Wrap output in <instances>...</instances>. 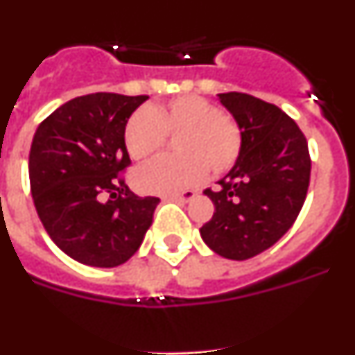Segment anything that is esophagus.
Here are the masks:
<instances>
[{"mask_svg":"<svg viewBox=\"0 0 355 355\" xmlns=\"http://www.w3.org/2000/svg\"><path fill=\"white\" fill-rule=\"evenodd\" d=\"M193 197H196V192H193V190H187V192H183V193H178V196H171V197H167L168 200H175V202H188V200H192Z\"/></svg>","mask_w":355,"mask_h":355,"instance_id":"esophagus-1","label":"esophagus"}]
</instances>
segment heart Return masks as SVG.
Instances as JSON below:
<instances>
[{
  "instance_id": "1",
  "label": "heart",
  "mask_w": 355,
  "mask_h": 355,
  "mask_svg": "<svg viewBox=\"0 0 355 355\" xmlns=\"http://www.w3.org/2000/svg\"><path fill=\"white\" fill-rule=\"evenodd\" d=\"M167 135L175 137L178 155L159 156L135 172V184L142 192L178 193L205 180L206 167L222 174L240 156V128L205 97H175L137 110L124 128V144L131 158L146 159L165 146Z\"/></svg>"
}]
</instances>
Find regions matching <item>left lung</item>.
<instances>
[{
  "label": "left lung",
  "instance_id": "8db88e82",
  "mask_svg": "<svg viewBox=\"0 0 355 355\" xmlns=\"http://www.w3.org/2000/svg\"><path fill=\"white\" fill-rule=\"evenodd\" d=\"M241 131L234 167L205 193L215 206L200 227L206 245L222 258H254L297 220L306 200L311 158L297 122L275 105L241 92L218 94Z\"/></svg>",
  "mask_w": 355,
  "mask_h": 355
}]
</instances>
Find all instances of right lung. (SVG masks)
<instances>
[{
	"instance_id": "obj_1",
	"label": "right lung",
	"mask_w": 355,
	"mask_h": 355,
	"mask_svg": "<svg viewBox=\"0 0 355 355\" xmlns=\"http://www.w3.org/2000/svg\"><path fill=\"white\" fill-rule=\"evenodd\" d=\"M147 96L74 97L40 122L30 149L35 209L58 249L78 263L114 268L139 250L158 197H139L122 178L131 163L128 119Z\"/></svg>"
}]
</instances>
